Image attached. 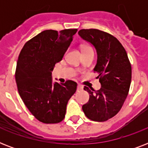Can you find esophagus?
<instances>
[{"label": "esophagus", "instance_id": "esophagus-1", "mask_svg": "<svg viewBox=\"0 0 148 148\" xmlns=\"http://www.w3.org/2000/svg\"><path fill=\"white\" fill-rule=\"evenodd\" d=\"M83 85H81V84H78V85H77V90H83Z\"/></svg>", "mask_w": 148, "mask_h": 148}]
</instances>
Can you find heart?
Listing matches in <instances>:
<instances>
[{"label": "heart", "mask_w": 148, "mask_h": 148, "mask_svg": "<svg viewBox=\"0 0 148 148\" xmlns=\"http://www.w3.org/2000/svg\"><path fill=\"white\" fill-rule=\"evenodd\" d=\"M84 51H92V49H91V48H90V47H85V48H84Z\"/></svg>", "instance_id": "obj_1"}]
</instances>
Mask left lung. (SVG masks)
<instances>
[{
  "mask_svg": "<svg viewBox=\"0 0 148 148\" xmlns=\"http://www.w3.org/2000/svg\"><path fill=\"white\" fill-rule=\"evenodd\" d=\"M78 34L96 50L97 64L94 71L101 84L98 90L84 87L90 98L82 110L91 121H105L119 112L127 96L131 63L124 47L114 36L97 29H82Z\"/></svg>",
  "mask_w": 148,
  "mask_h": 148,
  "instance_id": "8db88e82",
  "label": "left lung"
}]
</instances>
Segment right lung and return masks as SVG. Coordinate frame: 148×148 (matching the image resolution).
Segmentation results:
<instances>
[{
  "label": "right lung",
  "mask_w": 148,
  "mask_h": 148,
  "mask_svg": "<svg viewBox=\"0 0 148 148\" xmlns=\"http://www.w3.org/2000/svg\"><path fill=\"white\" fill-rule=\"evenodd\" d=\"M77 29L46 30L24 45L19 54L15 81L21 98L30 112L45 124L62 121L77 83L53 82L52 71L62 60Z\"/></svg>",
  "instance_id": "1"
}]
</instances>
